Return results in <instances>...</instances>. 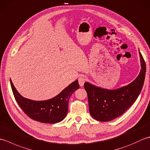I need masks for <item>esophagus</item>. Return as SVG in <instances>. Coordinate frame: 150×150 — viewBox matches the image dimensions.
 <instances>
[{
	"label": "esophagus",
	"mask_w": 150,
	"mask_h": 150,
	"mask_svg": "<svg viewBox=\"0 0 150 150\" xmlns=\"http://www.w3.org/2000/svg\"><path fill=\"white\" fill-rule=\"evenodd\" d=\"M86 81V79L84 77H82V76H81V77L79 78V85H80L81 87L83 86L84 84L85 83Z\"/></svg>",
	"instance_id": "esophagus-1"
}]
</instances>
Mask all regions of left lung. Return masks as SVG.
Segmentation results:
<instances>
[{
  "label": "left lung",
  "mask_w": 150,
  "mask_h": 150,
  "mask_svg": "<svg viewBox=\"0 0 150 150\" xmlns=\"http://www.w3.org/2000/svg\"><path fill=\"white\" fill-rule=\"evenodd\" d=\"M139 55L141 71L137 77L128 85L116 90H107L85 82L89 110L95 119L107 122L116 119L135 103L142 90L146 75L145 61L141 53Z\"/></svg>",
  "instance_id": "1"
}]
</instances>
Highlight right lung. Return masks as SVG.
<instances>
[{
    "label": "right lung",
    "mask_w": 150,
    "mask_h": 150,
    "mask_svg": "<svg viewBox=\"0 0 150 150\" xmlns=\"http://www.w3.org/2000/svg\"><path fill=\"white\" fill-rule=\"evenodd\" d=\"M10 83L15 100L24 112L34 120L48 124L59 122L64 119L68 111L69 98L79 88L77 80L55 97L46 100L36 101L22 97L11 80Z\"/></svg>",
    "instance_id": "obj_1"
}]
</instances>
